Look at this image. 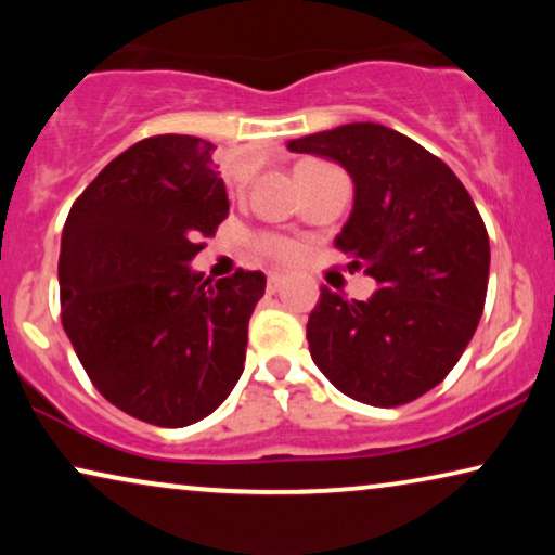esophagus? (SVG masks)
<instances>
[{
	"label": "esophagus",
	"instance_id": "1",
	"mask_svg": "<svg viewBox=\"0 0 555 555\" xmlns=\"http://www.w3.org/2000/svg\"><path fill=\"white\" fill-rule=\"evenodd\" d=\"M285 283V275H280V272H270L268 275V293H278L280 287Z\"/></svg>",
	"mask_w": 555,
	"mask_h": 555
}]
</instances>
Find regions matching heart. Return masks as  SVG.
<instances>
[{
  "label": "heart",
  "instance_id": "obj_1",
  "mask_svg": "<svg viewBox=\"0 0 555 555\" xmlns=\"http://www.w3.org/2000/svg\"><path fill=\"white\" fill-rule=\"evenodd\" d=\"M253 245L257 253L270 257V260H275V262H291L300 253V247L295 245L293 240L280 237V234H270V232L257 234V237L253 240Z\"/></svg>",
  "mask_w": 555,
  "mask_h": 555
}]
</instances>
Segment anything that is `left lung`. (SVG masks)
<instances>
[{
  "instance_id": "1",
  "label": "left lung",
  "mask_w": 555,
  "mask_h": 555,
  "mask_svg": "<svg viewBox=\"0 0 555 555\" xmlns=\"http://www.w3.org/2000/svg\"><path fill=\"white\" fill-rule=\"evenodd\" d=\"M287 149L351 173L353 211L336 247L378 283L369 300L321 287L308 318L315 366L363 404L420 399L454 369L485 308L490 240L473 196L442 158L378 124L302 135Z\"/></svg>"
}]
</instances>
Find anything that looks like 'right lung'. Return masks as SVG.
<instances>
[{
    "label": "right lung",
    "instance_id": "right-lung-1",
    "mask_svg": "<svg viewBox=\"0 0 555 555\" xmlns=\"http://www.w3.org/2000/svg\"><path fill=\"white\" fill-rule=\"evenodd\" d=\"M215 143L151 135L113 158L75 199L60 242V318L90 382L113 406L189 427L230 397L260 270L202 280L189 262L230 215Z\"/></svg>",
    "mask_w": 555,
    "mask_h": 555
}]
</instances>
